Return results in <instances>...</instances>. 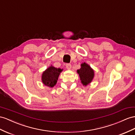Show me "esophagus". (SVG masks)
<instances>
[{"mask_svg":"<svg viewBox=\"0 0 135 135\" xmlns=\"http://www.w3.org/2000/svg\"><path fill=\"white\" fill-rule=\"evenodd\" d=\"M72 66H71V64H66V68L68 70H70Z\"/></svg>","mask_w":135,"mask_h":135,"instance_id":"1","label":"esophagus"}]
</instances>
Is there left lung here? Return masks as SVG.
Returning <instances> with one entry per match:
<instances>
[{"label":"left lung","instance_id":"8db88e82","mask_svg":"<svg viewBox=\"0 0 135 135\" xmlns=\"http://www.w3.org/2000/svg\"><path fill=\"white\" fill-rule=\"evenodd\" d=\"M77 72L80 76L82 84L84 85H87L91 83L94 76V70L85 63L81 64V68Z\"/></svg>","mask_w":135,"mask_h":135}]
</instances>
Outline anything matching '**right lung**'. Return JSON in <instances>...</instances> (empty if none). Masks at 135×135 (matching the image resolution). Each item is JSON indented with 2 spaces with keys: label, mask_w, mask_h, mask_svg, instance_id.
<instances>
[{
  "label": "right lung",
  "mask_w": 135,
  "mask_h": 135,
  "mask_svg": "<svg viewBox=\"0 0 135 135\" xmlns=\"http://www.w3.org/2000/svg\"><path fill=\"white\" fill-rule=\"evenodd\" d=\"M63 70L60 68L50 67L42 74V81L44 85L53 87L56 84L58 77Z\"/></svg>",
  "instance_id": "right-lung-1"
}]
</instances>
